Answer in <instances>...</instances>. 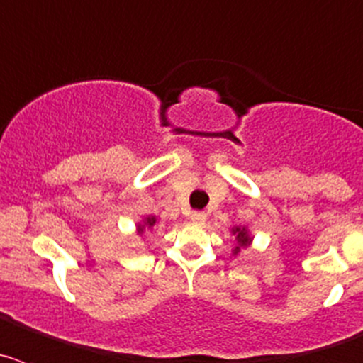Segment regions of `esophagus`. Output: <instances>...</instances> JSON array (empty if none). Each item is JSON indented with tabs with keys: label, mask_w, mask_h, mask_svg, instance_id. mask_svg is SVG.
<instances>
[{
	"label": "esophagus",
	"mask_w": 363,
	"mask_h": 363,
	"mask_svg": "<svg viewBox=\"0 0 363 363\" xmlns=\"http://www.w3.org/2000/svg\"><path fill=\"white\" fill-rule=\"evenodd\" d=\"M205 220H207V214H205L203 211H194V213L191 214L192 223H198V225H200V223H203Z\"/></svg>",
	"instance_id": "esophagus-1"
}]
</instances>
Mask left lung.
I'll use <instances>...</instances> for the list:
<instances>
[{
  "label": "left lung",
  "mask_w": 363,
  "mask_h": 363,
  "mask_svg": "<svg viewBox=\"0 0 363 363\" xmlns=\"http://www.w3.org/2000/svg\"><path fill=\"white\" fill-rule=\"evenodd\" d=\"M233 233L236 234V240H238V247L234 249V255L240 251V247H245L251 243V238H249V234H247L245 229H233Z\"/></svg>",
  "instance_id": "1"
}]
</instances>
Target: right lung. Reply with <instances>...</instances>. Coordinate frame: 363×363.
Returning a JSON list of instances; mask_svg holds the SVG:
<instances>
[{"instance_id": "1", "label": "right lung", "mask_w": 363, "mask_h": 363, "mask_svg": "<svg viewBox=\"0 0 363 363\" xmlns=\"http://www.w3.org/2000/svg\"><path fill=\"white\" fill-rule=\"evenodd\" d=\"M154 223H156V218H154V216H149V218H147V220H145V225H147V227H152ZM143 229H145V227L140 225V227H138V233H143Z\"/></svg>"}]
</instances>
